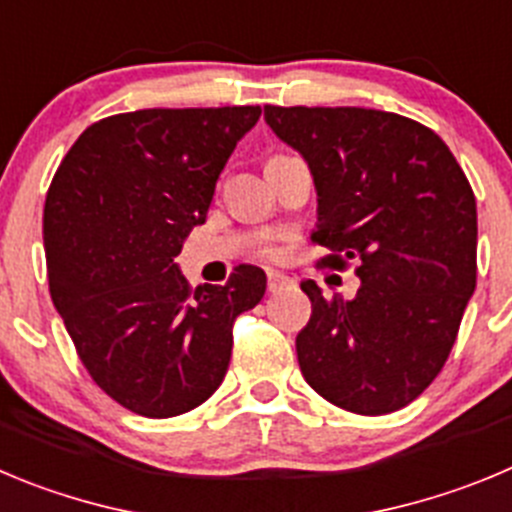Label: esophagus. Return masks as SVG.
<instances>
[{
    "mask_svg": "<svg viewBox=\"0 0 512 512\" xmlns=\"http://www.w3.org/2000/svg\"><path fill=\"white\" fill-rule=\"evenodd\" d=\"M266 284H269V292H281V289L292 284V279L287 274H279V271H269L266 274Z\"/></svg>",
    "mask_w": 512,
    "mask_h": 512,
    "instance_id": "obj_1",
    "label": "esophagus"
}]
</instances>
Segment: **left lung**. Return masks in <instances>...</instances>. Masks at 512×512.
I'll return each mask as SVG.
<instances>
[{"instance_id":"1","label":"left lung","mask_w":512,"mask_h":512,"mask_svg":"<svg viewBox=\"0 0 512 512\" xmlns=\"http://www.w3.org/2000/svg\"><path fill=\"white\" fill-rule=\"evenodd\" d=\"M266 124L309 164L312 241L345 269L353 299L302 292L312 317L297 335L304 381L345 411L409 406L447 363L477 284L475 192L447 144L406 116L355 106H264Z\"/></svg>"}]
</instances>
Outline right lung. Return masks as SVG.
<instances>
[{
    "instance_id": "add662e5",
    "label": "right lung",
    "mask_w": 512,
    "mask_h": 512,
    "mask_svg": "<svg viewBox=\"0 0 512 512\" xmlns=\"http://www.w3.org/2000/svg\"><path fill=\"white\" fill-rule=\"evenodd\" d=\"M261 106L142 109L88 126L42 215L50 297L103 393L147 419L208 401L233 322L266 292L259 266L190 289L175 259L208 218L215 182Z\"/></svg>"
}]
</instances>
